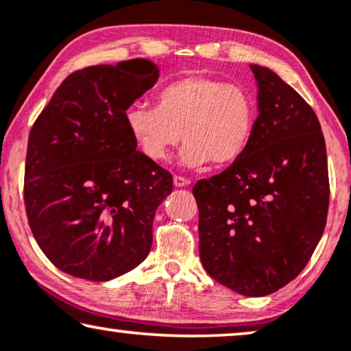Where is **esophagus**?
<instances>
[{
	"mask_svg": "<svg viewBox=\"0 0 351 351\" xmlns=\"http://www.w3.org/2000/svg\"><path fill=\"white\" fill-rule=\"evenodd\" d=\"M174 185L179 186V189H182V186H189L190 180L185 179V177H182V176H174Z\"/></svg>",
	"mask_w": 351,
	"mask_h": 351,
	"instance_id": "esophagus-1",
	"label": "esophagus"
}]
</instances>
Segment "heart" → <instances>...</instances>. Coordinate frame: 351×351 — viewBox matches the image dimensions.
<instances>
[{"mask_svg": "<svg viewBox=\"0 0 351 351\" xmlns=\"http://www.w3.org/2000/svg\"><path fill=\"white\" fill-rule=\"evenodd\" d=\"M155 100L134 104L124 113L128 131L148 160L166 161L184 138L185 166H228L252 141L257 102L246 86L185 75L162 86Z\"/></svg>", "mask_w": 351, "mask_h": 351, "instance_id": "b5f03b06", "label": "heart"}]
</instances>
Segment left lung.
I'll use <instances>...</instances> for the list:
<instances>
[{"label": "left lung", "instance_id": "left-lung-1", "mask_svg": "<svg viewBox=\"0 0 351 351\" xmlns=\"http://www.w3.org/2000/svg\"><path fill=\"white\" fill-rule=\"evenodd\" d=\"M258 117L244 155L198 180L199 257L220 285L249 297L281 289L308 263L326 227L329 174L313 108L275 71L251 65Z\"/></svg>", "mask_w": 351, "mask_h": 351}]
</instances>
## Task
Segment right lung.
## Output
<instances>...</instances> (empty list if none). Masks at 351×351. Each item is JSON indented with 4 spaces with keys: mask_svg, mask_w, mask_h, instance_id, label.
I'll return each mask as SVG.
<instances>
[{
    "mask_svg": "<svg viewBox=\"0 0 351 351\" xmlns=\"http://www.w3.org/2000/svg\"><path fill=\"white\" fill-rule=\"evenodd\" d=\"M145 59L66 76L28 136L23 199L33 237L71 276L108 281L145 261L172 174L136 150L124 113L156 83Z\"/></svg>",
    "mask_w": 351,
    "mask_h": 351,
    "instance_id": "add662e5",
    "label": "right lung"
}]
</instances>
